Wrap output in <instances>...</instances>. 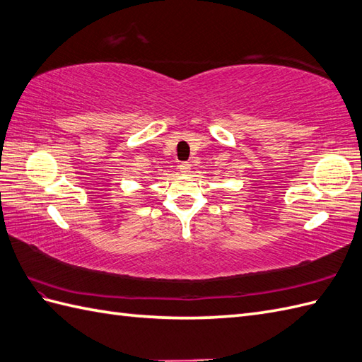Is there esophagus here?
I'll return each instance as SVG.
<instances>
[{"label":"esophagus","instance_id":"1","mask_svg":"<svg viewBox=\"0 0 362 362\" xmlns=\"http://www.w3.org/2000/svg\"><path fill=\"white\" fill-rule=\"evenodd\" d=\"M179 170H180L182 174H188L189 170H191V165H189L188 162H182V163L179 165Z\"/></svg>","mask_w":362,"mask_h":362}]
</instances>
